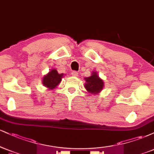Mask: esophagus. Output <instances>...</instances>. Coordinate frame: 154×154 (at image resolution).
<instances>
[{"label":"esophagus","mask_w":154,"mask_h":154,"mask_svg":"<svg viewBox=\"0 0 154 154\" xmlns=\"http://www.w3.org/2000/svg\"><path fill=\"white\" fill-rule=\"evenodd\" d=\"M72 75L73 76V77H78V73H77V72L73 71L72 72Z\"/></svg>","instance_id":"obj_1"}]
</instances>
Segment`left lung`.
Wrapping results in <instances>:
<instances>
[{
  "mask_svg": "<svg viewBox=\"0 0 154 154\" xmlns=\"http://www.w3.org/2000/svg\"><path fill=\"white\" fill-rule=\"evenodd\" d=\"M85 88L88 93L95 95L99 93L103 89L104 82L95 72H92L91 76L85 77Z\"/></svg>",
  "mask_w": 154,
  "mask_h": 154,
  "instance_id": "8db88e82",
  "label": "left lung"
}]
</instances>
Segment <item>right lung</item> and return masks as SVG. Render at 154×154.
<instances>
[{
	"label": "right lung",
	"mask_w": 154,
	"mask_h": 154,
	"mask_svg": "<svg viewBox=\"0 0 154 154\" xmlns=\"http://www.w3.org/2000/svg\"><path fill=\"white\" fill-rule=\"evenodd\" d=\"M63 74H59L56 69H52L43 78V84L45 87L53 90L61 82Z\"/></svg>",
	"instance_id": "add662e5"
}]
</instances>
